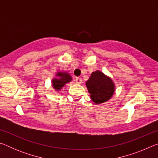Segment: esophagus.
<instances>
[{
  "label": "esophagus",
  "mask_w": 158,
  "mask_h": 158,
  "mask_svg": "<svg viewBox=\"0 0 158 158\" xmlns=\"http://www.w3.org/2000/svg\"><path fill=\"white\" fill-rule=\"evenodd\" d=\"M75 81H76L77 84H81V82H82V80H81V78H79V77H76V79H75Z\"/></svg>",
  "instance_id": "1"
}]
</instances>
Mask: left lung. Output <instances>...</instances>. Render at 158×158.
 Instances as JSON below:
<instances>
[{"mask_svg": "<svg viewBox=\"0 0 158 158\" xmlns=\"http://www.w3.org/2000/svg\"><path fill=\"white\" fill-rule=\"evenodd\" d=\"M85 85L90 98L95 104L110 100L115 91V84L112 79L99 70L92 73Z\"/></svg>", "mask_w": 158, "mask_h": 158, "instance_id": "1", "label": "left lung"}]
</instances>
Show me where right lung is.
Returning <instances> with one entry per match:
<instances>
[{
	"label": "right lung",
	"mask_w": 158,
	"mask_h": 158,
	"mask_svg": "<svg viewBox=\"0 0 158 158\" xmlns=\"http://www.w3.org/2000/svg\"><path fill=\"white\" fill-rule=\"evenodd\" d=\"M73 79H72L71 75L65 72H57L56 74V77L52 79V84L53 89L57 91L62 89L67 83L70 82Z\"/></svg>",
	"instance_id": "right-lung-1"
}]
</instances>
